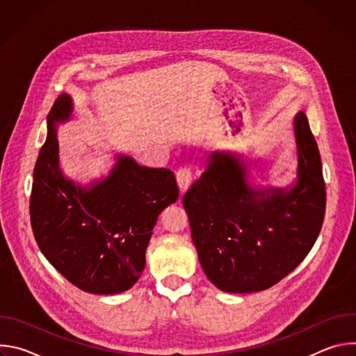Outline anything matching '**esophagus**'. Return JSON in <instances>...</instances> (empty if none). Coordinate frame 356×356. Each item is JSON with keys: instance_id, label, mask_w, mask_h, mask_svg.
Wrapping results in <instances>:
<instances>
[{"instance_id": "1", "label": "esophagus", "mask_w": 356, "mask_h": 356, "mask_svg": "<svg viewBox=\"0 0 356 356\" xmlns=\"http://www.w3.org/2000/svg\"><path fill=\"white\" fill-rule=\"evenodd\" d=\"M177 183L181 188V191H186L190 184H191V180H193V169L188 168V166H183L177 170Z\"/></svg>"}]
</instances>
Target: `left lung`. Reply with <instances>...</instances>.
I'll return each mask as SVG.
<instances>
[{"mask_svg": "<svg viewBox=\"0 0 356 356\" xmlns=\"http://www.w3.org/2000/svg\"><path fill=\"white\" fill-rule=\"evenodd\" d=\"M297 183L250 188L234 155L216 152L183 195L191 238L210 282L222 291L266 290L307 257L325 214V183L317 142L302 111L296 115Z\"/></svg>", "mask_w": 356, "mask_h": 356, "instance_id": "obj_1", "label": "left lung"}]
</instances>
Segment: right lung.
<instances>
[{"mask_svg":"<svg viewBox=\"0 0 356 356\" xmlns=\"http://www.w3.org/2000/svg\"><path fill=\"white\" fill-rule=\"evenodd\" d=\"M72 110V98L62 94L47 115L29 200L33 236L44 258L80 290L122 293L140 277L152 229L179 198V187L170 169L139 166L128 156L91 188L65 179L56 124Z\"/></svg>","mask_w":356,"mask_h":356,"instance_id":"right-lung-1","label":"right lung"}]
</instances>
